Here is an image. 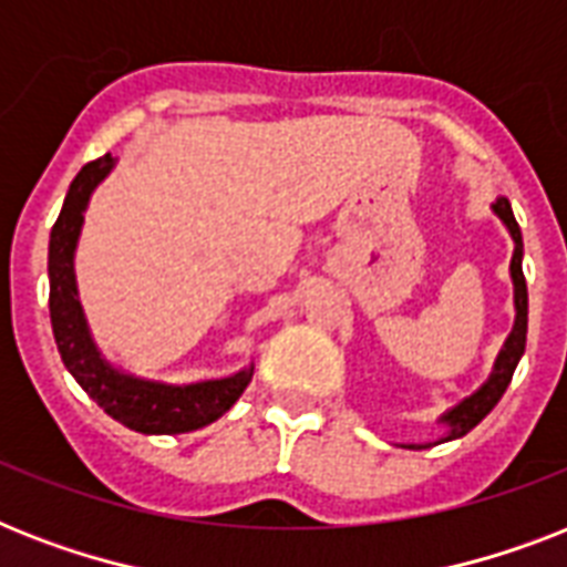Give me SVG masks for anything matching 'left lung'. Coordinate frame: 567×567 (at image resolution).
<instances>
[{"mask_svg":"<svg viewBox=\"0 0 567 567\" xmlns=\"http://www.w3.org/2000/svg\"><path fill=\"white\" fill-rule=\"evenodd\" d=\"M494 217L506 226L512 244H515V252H512L509 261V276H512V302H515V323H512V332L503 341L501 353L494 359L492 373L485 379L483 385L476 388L474 394H467L465 400H458L456 405H450L447 412L439 414L441 432L435 441H396V447L409 450H426L435 447V444H444V441H456L462 435L474 430L476 423L483 421L485 414L492 412L497 400L503 396V391L509 388L512 373L518 368L520 355H524V347H527V282H524V270H520V261H524V240H520V229L515 214H512V205L506 196H497L492 203Z\"/></svg>","mask_w":567,"mask_h":567,"instance_id":"left-lung-1","label":"left lung"}]
</instances>
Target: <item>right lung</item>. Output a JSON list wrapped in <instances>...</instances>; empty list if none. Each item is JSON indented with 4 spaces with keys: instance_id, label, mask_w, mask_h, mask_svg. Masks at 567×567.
Returning <instances> with one entry per match:
<instances>
[{
    "instance_id": "add662e5",
    "label": "right lung",
    "mask_w": 567,
    "mask_h": 567,
    "mask_svg": "<svg viewBox=\"0 0 567 567\" xmlns=\"http://www.w3.org/2000/svg\"><path fill=\"white\" fill-rule=\"evenodd\" d=\"M117 167L114 155H102L84 164L64 196L52 235H49V318L55 332L61 362L79 385L100 403L105 414L144 435H179L203 430L238 403L244 388L252 382L256 364H244L226 377L164 382L120 368L102 353L91 323L84 318L75 282V249L82 238L84 212L93 190Z\"/></svg>"
}]
</instances>
